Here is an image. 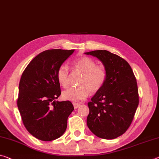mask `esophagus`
I'll return each mask as SVG.
<instances>
[{
  "label": "esophagus",
  "instance_id": "esophagus-1",
  "mask_svg": "<svg viewBox=\"0 0 159 159\" xmlns=\"http://www.w3.org/2000/svg\"><path fill=\"white\" fill-rule=\"evenodd\" d=\"M73 105H74V107L75 109H76V108H78V107L80 106V103H75V102H74Z\"/></svg>",
  "mask_w": 159,
  "mask_h": 159
}]
</instances>
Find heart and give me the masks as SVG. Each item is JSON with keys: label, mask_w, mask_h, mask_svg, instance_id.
<instances>
[{"label": "heart", "mask_w": 159, "mask_h": 159, "mask_svg": "<svg viewBox=\"0 0 159 159\" xmlns=\"http://www.w3.org/2000/svg\"><path fill=\"white\" fill-rule=\"evenodd\" d=\"M72 69L83 73L79 85L64 90L62 93L64 99L72 102H79L85 100L91 93H96L102 89L107 79V72L102 66H96L92 59L81 57L72 62ZM59 84L66 88L69 84V69L66 64L59 67L57 72Z\"/></svg>", "instance_id": "obj_1"}]
</instances>
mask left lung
<instances>
[{
    "label": "left lung",
    "instance_id": "obj_1",
    "mask_svg": "<svg viewBox=\"0 0 159 159\" xmlns=\"http://www.w3.org/2000/svg\"><path fill=\"white\" fill-rule=\"evenodd\" d=\"M85 54L98 58L107 72L104 85L88 103L87 125L97 137L113 139L127 130L139 105L137 80L129 64L107 50Z\"/></svg>",
    "mask_w": 159,
    "mask_h": 159
}]
</instances>
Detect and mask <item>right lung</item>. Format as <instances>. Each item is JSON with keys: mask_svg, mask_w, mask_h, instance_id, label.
Here are the masks:
<instances>
[{"mask_svg": "<svg viewBox=\"0 0 159 159\" xmlns=\"http://www.w3.org/2000/svg\"><path fill=\"white\" fill-rule=\"evenodd\" d=\"M74 52L49 49L35 57L22 73L17 107L27 130L35 138L49 142L63 135L74 110L72 103L56 101L61 95L57 77L59 67Z\"/></svg>", "mask_w": 159, "mask_h": 159, "instance_id": "add662e5", "label": "right lung"}]
</instances>
